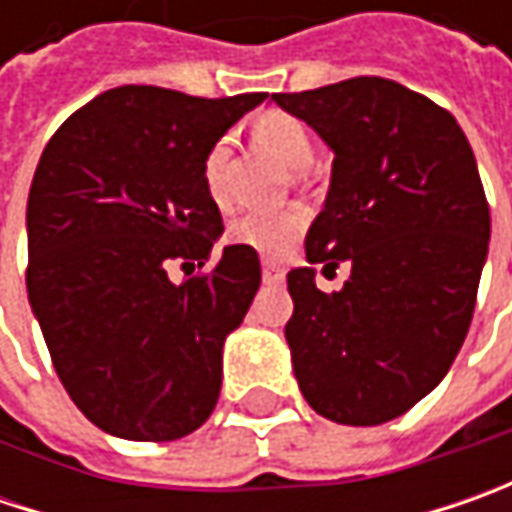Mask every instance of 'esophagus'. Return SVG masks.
Returning a JSON list of instances; mask_svg holds the SVG:
<instances>
[{"instance_id":"34e87169","label":"esophagus","mask_w":512,"mask_h":512,"mask_svg":"<svg viewBox=\"0 0 512 512\" xmlns=\"http://www.w3.org/2000/svg\"><path fill=\"white\" fill-rule=\"evenodd\" d=\"M262 279H265V285H282L285 282V270L276 265V262L265 259L262 262Z\"/></svg>"}]
</instances>
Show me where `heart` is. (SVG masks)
<instances>
[{"instance_id":"obj_1","label":"heart","mask_w":512,"mask_h":512,"mask_svg":"<svg viewBox=\"0 0 512 512\" xmlns=\"http://www.w3.org/2000/svg\"><path fill=\"white\" fill-rule=\"evenodd\" d=\"M253 136L259 145H265L270 153H276L290 170H307L313 165V139L307 125L287 113V110H265L256 122H253ZM227 159H230V139L222 136L216 139L205 153L202 162V179H205L207 193L225 205V173ZM305 213L299 207H285V210H250L245 216H239L230 225V239L236 245H245L262 256L279 259L285 256L290 247L299 242L302 230H305Z\"/></svg>"}]
</instances>
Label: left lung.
<instances>
[{"label":"left lung","mask_w":512,"mask_h":512,"mask_svg":"<svg viewBox=\"0 0 512 512\" xmlns=\"http://www.w3.org/2000/svg\"><path fill=\"white\" fill-rule=\"evenodd\" d=\"M273 102L336 153L307 262H350L339 293L313 267L287 273L302 396L330 422H390L442 382L470 330L490 239L476 156L450 110L382 76Z\"/></svg>","instance_id":"left-lung-1"}]
</instances>
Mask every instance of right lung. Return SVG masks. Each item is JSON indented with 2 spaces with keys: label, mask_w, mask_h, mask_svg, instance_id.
Instances as JSON below:
<instances>
[{
  "label": "right lung",
  "mask_w": 512,
  "mask_h": 512,
  "mask_svg": "<svg viewBox=\"0 0 512 512\" xmlns=\"http://www.w3.org/2000/svg\"><path fill=\"white\" fill-rule=\"evenodd\" d=\"M267 93L202 99L153 85L105 90L62 122L28 196V299L73 404L130 442H173L213 413L222 344L262 265L230 245L207 148ZM170 261L200 273L182 286Z\"/></svg>",
  "instance_id": "1"
}]
</instances>
